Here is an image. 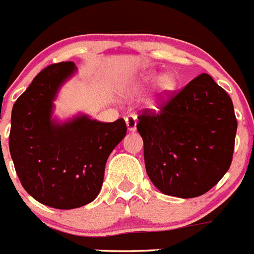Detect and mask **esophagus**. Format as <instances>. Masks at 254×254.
I'll list each match as a JSON object with an SVG mask.
<instances>
[{"instance_id": "esophagus-1", "label": "esophagus", "mask_w": 254, "mask_h": 254, "mask_svg": "<svg viewBox=\"0 0 254 254\" xmlns=\"http://www.w3.org/2000/svg\"><path fill=\"white\" fill-rule=\"evenodd\" d=\"M126 125H127V128L128 131L134 132L136 131V125H137V121H136V117L134 116H127L126 117Z\"/></svg>"}]
</instances>
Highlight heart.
<instances>
[{
  "mask_svg": "<svg viewBox=\"0 0 254 254\" xmlns=\"http://www.w3.org/2000/svg\"><path fill=\"white\" fill-rule=\"evenodd\" d=\"M154 77H155V75L154 73H151V75L146 76V77H145V80H146V81H149V80H151V78H154ZM176 87H177L176 77H174L172 73H167V75L161 76V77L159 78L158 91H156V95H158V98H167L168 95H170L173 91L176 90Z\"/></svg>",
  "mask_w": 254,
  "mask_h": 254,
  "instance_id": "1",
  "label": "heart"
}]
</instances>
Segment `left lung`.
<instances>
[{
    "mask_svg": "<svg viewBox=\"0 0 254 254\" xmlns=\"http://www.w3.org/2000/svg\"><path fill=\"white\" fill-rule=\"evenodd\" d=\"M160 102L159 111L137 117L147 176L168 196H201L232 164L238 127L232 99L202 73Z\"/></svg>",
    "mask_w": 254,
    "mask_h": 254,
    "instance_id": "1",
    "label": "left lung"
}]
</instances>
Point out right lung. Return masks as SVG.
Here are the masks:
<instances>
[{
	"mask_svg": "<svg viewBox=\"0 0 254 254\" xmlns=\"http://www.w3.org/2000/svg\"><path fill=\"white\" fill-rule=\"evenodd\" d=\"M73 71V62H60L35 76L13 104L8 137L24 190L38 202L60 210L95 199L108 156L127 132L123 118L103 123L81 116L64 125L51 120L58 87Z\"/></svg>",
	"mask_w": 254,
	"mask_h": 254,
	"instance_id": "obj_1",
	"label": "right lung"
}]
</instances>
